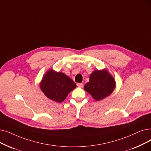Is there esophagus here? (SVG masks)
<instances>
[{"label":"esophagus","instance_id":"1","mask_svg":"<svg viewBox=\"0 0 151 151\" xmlns=\"http://www.w3.org/2000/svg\"><path fill=\"white\" fill-rule=\"evenodd\" d=\"M77 86L79 87V88H83V84L80 83H78L77 84Z\"/></svg>","mask_w":151,"mask_h":151}]
</instances>
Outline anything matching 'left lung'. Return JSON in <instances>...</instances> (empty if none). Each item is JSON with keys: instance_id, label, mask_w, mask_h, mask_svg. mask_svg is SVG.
Segmentation results:
<instances>
[{"instance_id": "left-lung-1", "label": "left lung", "mask_w": 151, "mask_h": 151, "mask_svg": "<svg viewBox=\"0 0 151 151\" xmlns=\"http://www.w3.org/2000/svg\"><path fill=\"white\" fill-rule=\"evenodd\" d=\"M116 86L115 80L107 69L96 70L89 76V81L84 85V89L92 97L99 101L109 96Z\"/></svg>"}]
</instances>
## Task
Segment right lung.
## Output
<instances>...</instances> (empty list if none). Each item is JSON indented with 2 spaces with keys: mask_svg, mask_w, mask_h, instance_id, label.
I'll return each mask as SVG.
<instances>
[{
  "mask_svg": "<svg viewBox=\"0 0 151 151\" xmlns=\"http://www.w3.org/2000/svg\"><path fill=\"white\" fill-rule=\"evenodd\" d=\"M76 87V83L69 76L53 69L47 71L40 83V88L44 95L58 103L63 102Z\"/></svg>",
  "mask_w": 151,
  "mask_h": 151,
  "instance_id": "right-lung-1",
  "label": "right lung"
}]
</instances>
